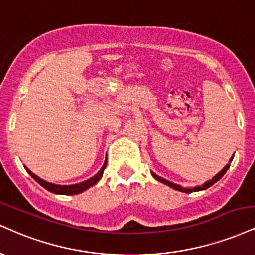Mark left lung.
Instances as JSON below:
<instances>
[{
	"label": "left lung",
	"instance_id": "1",
	"mask_svg": "<svg viewBox=\"0 0 255 255\" xmlns=\"http://www.w3.org/2000/svg\"><path fill=\"white\" fill-rule=\"evenodd\" d=\"M233 158H234V155H233V157L231 158V160H229V162H232ZM229 166H231V165L227 164L226 166L223 167V170L221 171V172L217 173L215 177H213V179H211V180H208V182H207V183H204L203 185H201V186H196V188H192V189H189V188H182V186H180V185H177V184H173V183L168 182V180H166V179H164V178H161V177L157 176V174L153 173V172H152V176L154 177L155 179H157V180H159V182H161L162 184H165V185H168V186H170V188H172V189H174V190H178V191H182V192H186V194H190V192H192V191H202V190H205V189L210 188V186L213 185V184H215L216 182H219V180L221 179V178L223 177V174H225V173L227 172V170H228Z\"/></svg>",
	"mask_w": 255,
	"mask_h": 255
}]
</instances>
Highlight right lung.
<instances>
[{
	"mask_svg": "<svg viewBox=\"0 0 255 255\" xmlns=\"http://www.w3.org/2000/svg\"><path fill=\"white\" fill-rule=\"evenodd\" d=\"M106 166H107V160L104 161L102 168H101V170L98 171V172L95 174L94 177H91L90 179L85 180V182H82L79 184H73V185H57V184L48 183V182H46V180L41 179V178H39L38 176H35V174L33 173L32 171H29L27 167H24V168H26L27 172H28L33 178H34V179L40 184V185L44 186V188L46 190H48V191L53 192V194H58V195H77V194H81V192H83V191H85L87 189L91 188L93 185H95V184H96L98 180L102 178Z\"/></svg>",
	"mask_w": 255,
	"mask_h": 255,
	"instance_id": "right-lung-1",
	"label": "right lung"
}]
</instances>
